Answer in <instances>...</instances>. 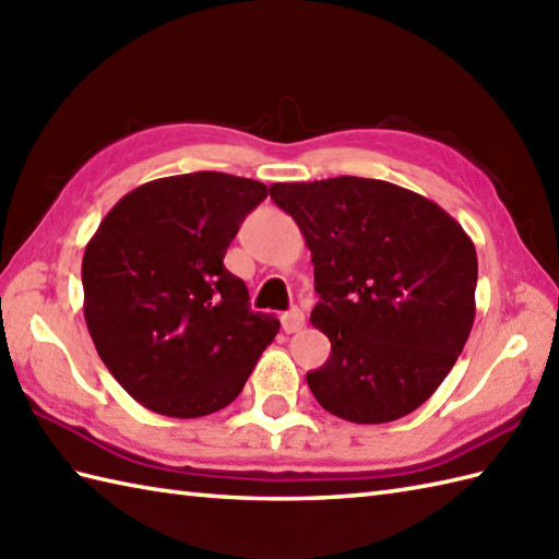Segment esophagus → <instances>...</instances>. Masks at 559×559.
Here are the masks:
<instances>
[{
  "label": "esophagus",
  "instance_id": "esophagus-1",
  "mask_svg": "<svg viewBox=\"0 0 559 559\" xmlns=\"http://www.w3.org/2000/svg\"><path fill=\"white\" fill-rule=\"evenodd\" d=\"M281 324H283V331H286V334H295V331H300L305 326V312L295 307V310H290V312L281 317Z\"/></svg>",
  "mask_w": 559,
  "mask_h": 559
}]
</instances>
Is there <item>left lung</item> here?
<instances>
[{
    "mask_svg": "<svg viewBox=\"0 0 559 559\" xmlns=\"http://www.w3.org/2000/svg\"><path fill=\"white\" fill-rule=\"evenodd\" d=\"M312 252L319 302L310 322L331 341L307 372L319 406L379 425L420 408L466 346L478 257L466 230L411 189L367 177L276 182Z\"/></svg>",
    "mask_w": 559,
    "mask_h": 559,
    "instance_id": "obj_1",
    "label": "left lung"
}]
</instances>
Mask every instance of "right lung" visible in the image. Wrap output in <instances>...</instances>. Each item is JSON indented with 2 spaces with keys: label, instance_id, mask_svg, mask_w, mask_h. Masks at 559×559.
<instances>
[{
  "label": "right lung",
  "instance_id": "right-lung-1",
  "mask_svg": "<svg viewBox=\"0 0 559 559\" xmlns=\"http://www.w3.org/2000/svg\"><path fill=\"white\" fill-rule=\"evenodd\" d=\"M266 185L225 173L160 177L124 194L83 252V317L100 360L141 406L201 418L240 394L276 317L249 310L223 257Z\"/></svg>",
  "mask_w": 559,
  "mask_h": 559
}]
</instances>
